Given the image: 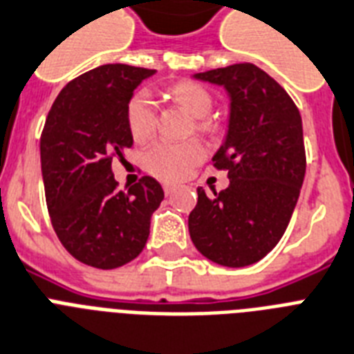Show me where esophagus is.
I'll return each mask as SVG.
<instances>
[{"mask_svg":"<svg viewBox=\"0 0 354 354\" xmlns=\"http://www.w3.org/2000/svg\"><path fill=\"white\" fill-rule=\"evenodd\" d=\"M163 191H165V194H172V192L176 191V185H172V183H163Z\"/></svg>","mask_w":354,"mask_h":354,"instance_id":"34e87169","label":"esophagus"}]
</instances>
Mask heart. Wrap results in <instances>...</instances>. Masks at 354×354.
<instances>
[{"instance_id":"b5f03b06","label":"heart","mask_w":354,"mask_h":354,"mask_svg":"<svg viewBox=\"0 0 354 354\" xmlns=\"http://www.w3.org/2000/svg\"><path fill=\"white\" fill-rule=\"evenodd\" d=\"M172 97L194 118H205L212 111V96L198 83H178L172 87ZM127 125L136 142H147L156 132L158 109L149 91H138L127 103ZM203 147L198 142H158L145 151L143 165L152 176L167 182L185 178L202 162Z\"/></svg>"}]
</instances>
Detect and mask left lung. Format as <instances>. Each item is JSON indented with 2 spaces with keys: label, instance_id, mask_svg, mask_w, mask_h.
I'll return each instance as SVG.
<instances>
[{
  "label": "left lung",
  "instance_id": "1",
  "mask_svg": "<svg viewBox=\"0 0 354 354\" xmlns=\"http://www.w3.org/2000/svg\"><path fill=\"white\" fill-rule=\"evenodd\" d=\"M222 85L231 100L229 129L212 156L229 187L189 214L191 240L203 257L225 267L257 263L283 236L306 176L301 116L291 96L252 63L194 74Z\"/></svg>",
  "mask_w": 354,
  "mask_h": 354
}]
</instances>
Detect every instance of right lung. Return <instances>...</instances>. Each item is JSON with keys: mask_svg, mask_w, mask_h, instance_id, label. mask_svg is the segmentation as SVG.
Here are the masks:
<instances>
[{"mask_svg": "<svg viewBox=\"0 0 354 354\" xmlns=\"http://www.w3.org/2000/svg\"><path fill=\"white\" fill-rule=\"evenodd\" d=\"M156 73L132 65H102L62 88L39 140L48 214L63 247L85 266L116 269L147 243L162 185L143 176L118 191L112 162L132 147L127 103Z\"/></svg>", "mask_w": 354, "mask_h": 354, "instance_id": "right-lung-1", "label": "right lung"}]
</instances>
